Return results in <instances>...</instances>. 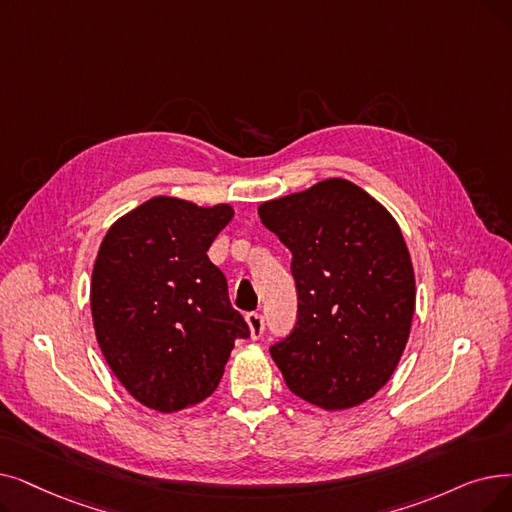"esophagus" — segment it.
I'll list each match as a JSON object with an SVG mask.
<instances>
[{"instance_id":"34e87169","label":"esophagus","mask_w":512,"mask_h":512,"mask_svg":"<svg viewBox=\"0 0 512 512\" xmlns=\"http://www.w3.org/2000/svg\"><path fill=\"white\" fill-rule=\"evenodd\" d=\"M244 320H247L251 339H259L263 335V328H265L261 314H247V318H244Z\"/></svg>"}]
</instances>
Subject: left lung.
<instances>
[{
	"instance_id": "obj_1",
	"label": "left lung",
	"mask_w": 512,
	"mask_h": 512,
	"mask_svg": "<svg viewBox=\"0 0 512 512\" xmlns=\"http://www.w3.org/2000/svg\"><path fill=\"white\" fill-rule=\"evenodd\" d=\"M257 211L293 253L297 326L270 347L288 389L328 412L368 402L402 360L416 305L412 259L395 217L343 177Z\"/></svg>"
}]
</instances>
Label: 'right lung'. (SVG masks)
<instances>
[{
  "mask_svg": "<svg viewBox=\"0 0 512 512\" xmlns=\"http://www.w3.org/2000/svg\"><path fill=\"white\" fill-rule=\"evenodd\" d=\"M232 217L226 203L154 196L119 217L100 244L90 288L96 339L117 381L150 410L201 404L234 341L249 337L207 255Z\"/></svg>",
  "mask_w": 512,
  "mask_h": 512,
  "instance_id": "obj_1",
  "label": "right lung"
}]
</instances>
